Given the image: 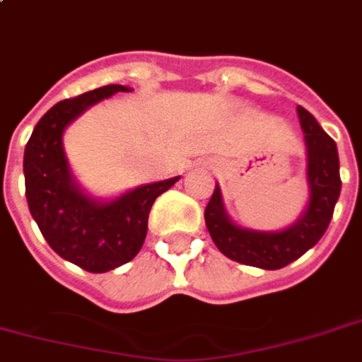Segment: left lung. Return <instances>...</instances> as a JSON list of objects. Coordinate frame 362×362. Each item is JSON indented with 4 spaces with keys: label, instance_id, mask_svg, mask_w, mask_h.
<instances>
[{
    "label": "left lung",
    "instance_id": "1",
    "mask_svg": "<svg viewBox=\"0 0 362 362\" xmlns=\"http://www.w3.org/2000/svg\"><path fill=\"white\" fill-rule=\"evenodd\" d=\"M297 117L305 134L307 203L296 221L282 230L247 228L232 221L218 184L211 195L205 224L218 251L232 261L264 270L282 269L317 245L330 224L341 192L338 147L307 109L297 105Z\"/></svg>",
    "mask_w": 362,
    "mask_h": 362
}]
</instances>
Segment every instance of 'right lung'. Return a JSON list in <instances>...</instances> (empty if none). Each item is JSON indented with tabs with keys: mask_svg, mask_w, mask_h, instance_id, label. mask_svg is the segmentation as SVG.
Here are the masks:
<instances>
[{
	"mask_svg": "<svg viewBox=\"0 0 362 362\" xmlns=\"http://www.w3.org/2000/svg\"><path fill=\"white\" fill-rule=\"evenodd\" d=\"M119 92H132V88L103 86L59 101L38 120L24 147V186L32 218L59 257L95 274L138 255L151 205L180 180L174 176L141 184L105 199L80 186L63 147L65 130L90 107Z\"/></svg>",
	"mask_w": 362,
	"mask_h": 362,
	"instance_id": "right-lung-1",
	"label": "right lung"
}]
</instances>
